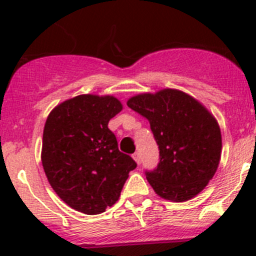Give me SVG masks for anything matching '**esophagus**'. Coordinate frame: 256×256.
<instances>
[{
  "label": "esophagus",
  "mask_w": 256,
  "mask_h": 256,
  "mask_svg": "<svg viewBox=\"0 0 256 256\" xmlns=\"http://www.w3.org/2000/svg\"><path fill=\"white\" fill-rule=\"evenodd\" d=\"M132 157H134V160L136 161V164H141V157H140V154H138V152H135V154H132Z\"/></svg>",
  "instance_id": "34e87169"
}]
</instances>
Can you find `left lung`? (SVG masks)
I'll return each mask as SVG.
<instances>
[{"label": "left lung", "mask_w": 256, "mask_h": 256, "mask_svg": "<svg viewBox=\"0 0 256 256\" xmlns=\"http://www.w3.org/2000/svg\"><path fill=\"white\" fill-rule=\"evenodd\" d=\"M128 106L148 120L158 144L157 168L146 171L154 192L172 202H184L202 192L222 154L220 128L207 108L177 89L135 95Z\"/></svg>", "instance_id": "obj_1"}]
</instances>
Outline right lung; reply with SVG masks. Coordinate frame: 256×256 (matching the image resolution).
<instances>
[{
  "label": "right lung",
  "mask_w": 256,
  "mask_h": 256,
  "mask_svg": "<svg viewBox=\"0 0 256 256\" xmlns=\"http://www.w3.org/2000/svg\"><path fill=\"white\" fill-rule=\"evenodd\" d=\"M122 110L112 95L82 94L56 105L43 130L42 164L64 203L94 216L118 200L136 162L118 151L108 124Z\"/></svg>",
  "instance_id": "obj_1"
}]
</instances>
